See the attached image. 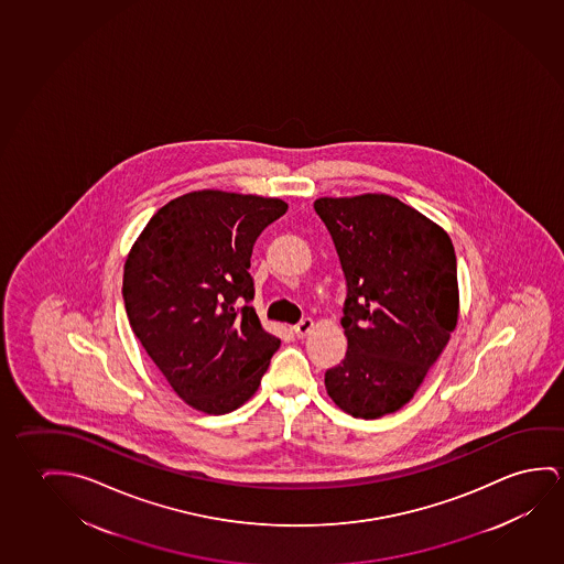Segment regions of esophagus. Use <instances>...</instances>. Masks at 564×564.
<instances>
[{"instance_id":"obj_1","label":"esophagus","mask_w":564,"mask_h":564,"mask_svg":"<svg viewBox=\"0 0 564 564\" xmlns=\"http://www.w3.org/2000/svg\"><path fill=\"white\" fill-rule=\"evenodd\" d=\"M313 318H303V321L299 322L296 326H293V329H295V334L296 336H299V338H304V336H308V334L313 332Z\"/></svg>"}]
</instances>
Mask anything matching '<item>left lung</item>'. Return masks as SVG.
<instances>
[{"label":"left lung","mask_w":564,"mask_h":564,"mask_svg":"<svg viewBox=\"0 0 564 564\" xmlns=\"http://www.w3.org/2000/svg\"><path fill=\"white\" fill-rule=\"evenodd\" d=\"M346 275L341 326L347 354L326 371L329 399L364 420L392 414L414 397L459 318L457 258L447 232L382 193L322 197Z\"/></svg>","instance_id":"obj_1"}]
</instances>
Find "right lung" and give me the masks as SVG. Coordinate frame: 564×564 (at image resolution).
<instances>
[{"label":"right lung","instance_id":"right-lung-1","mask_svg":"<svg viewBox=\"0 0 564 564\" xmlns=\"http://www.w3.org/2000/svg\"><path fill=\"white\" fill-rule=\"evenodd\" d=\"M285 213L281 199L193 191L150 218L124 263L130 328L177 397L205 414L251 399L281 344L250 306L248 269L258 236Z\"/></svg>","mask_w":564,"mask_h":564}]
</instances>
